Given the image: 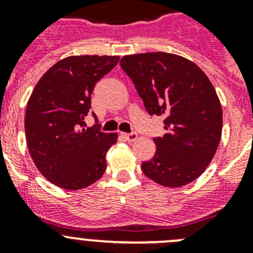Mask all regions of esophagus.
<instances>
[{
  "mask_svg": "<svg viewBox=\"0 0 253 253\" xmlns=\"http://www.w3.org/2000/svg\"><path fill=\"white\" fill-rule=\"evenodd\" d=\"M123 137L125 138V140H128V142H134V140L138 138V134L137 133H122Z\"/></svg>",
  "mask_w": 253,
  "mask_h": 253,
  "instance_id": "1",
  "label": "esophagus"
}]
</instances>
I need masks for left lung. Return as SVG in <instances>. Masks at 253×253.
I'll return each mask as SVG.
<instances>
[{
    "instance_id": "left-lung-1",
    "label": "left lung",
    "mask_w": 253,
    "mask_h": 253,
    "mask_svg": "<svg viewBox=\"0 0 253 253\" xmlns=\"http://www.w3.org/2000/svg\"><path fill=\"white\" fill-rule=\"evenodd\" d=\"M120 67L130 77L149 115L163 116L165 135L142 163L144 175L167 187L193 182L211 162L222 137V105L202 69L171 53L125 55Z\"/></svg>"
}]
</instances>
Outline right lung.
<instances>
[{
  "mask_svg": "<svg viewBox=\"0 0 253 253\" xmlns=\"http://www.w3.org/2000/svg\"><path fill=\"white\" fill-rule=\"evenodd\" d=\"M118 62V55L67 57L33 90L25 114L26 143L35 166L51 184L80 190L104 175L106 153L118 134L104 133L99 124L86 128L84 119L96 82Z\"/></svg>",
  "mask_w": 253,
  "mask_h": 253,
  "instance_id": "1",
  "label": "right lung"
}]
</instances>
